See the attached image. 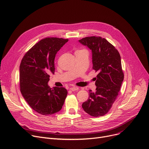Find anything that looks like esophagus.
<instances>
[{
	"mask_svg": "<svg viewBox=\"0 0 149 149\" xmlns=\"http://www.w3.org/2000/svg\"><path fill=\"white\" fill-rule=\"evenodd\" d=\"M70 89L71 91H74L79 90V87H77V86H73V87H71V88H70Z\"/></svg>",
	"mask_w": 149,
	"mask_h": 149,
	"instance_id": "1",
	"label": "esophagus"
}]
</instances>
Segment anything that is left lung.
<instances>
[{
  "label": "left lung",
  "mask_w": 149,
  "mask_h": 149,
  "mask_svg": "<svg viewBox=\"0 0 149 149\" xmlns=\"http://www.w3.org/2000/svg\"><path fill=\"white\" fill-rule=\"evenodd\" d=\"M79 41L91 50L93 69L99 72L95 78V92L89 90L88 99L82 103V108L94 117L104 116L117 98L124 80L120 54L105 38L91 36Z\"/></svg>",
  "instance_id": "8db88e82"
}]
</instances>
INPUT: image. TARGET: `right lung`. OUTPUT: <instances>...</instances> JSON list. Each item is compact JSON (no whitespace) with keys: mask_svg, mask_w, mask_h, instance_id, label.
<instances>
[{"mask_svg":"<svg viewBox=\"0 0 149 149\" xmlns=\"http://www.w3.org/2000/svg\"><path fill=\"white\" fill-rule=\"evenodd\" d=\"M68 39L46 38L31 48L22 58L20 67V90L23 97L34 111L50 115L61 110L67 96L64 88H51L48 82L55 72V55Z\"/></svg>","mask_w":149,"mask_h":149,"instance_id":"right-lung-1","label":"right lung"}]
</instances>
